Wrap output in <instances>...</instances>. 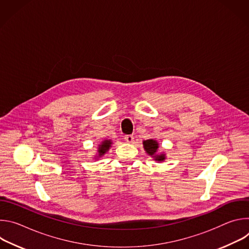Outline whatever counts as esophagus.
<instances>
[{"label": "esophagus", "instance_id": "obj_1", "mask_svg": "<svg viewBox=\"0 0 249 249\" xmlns=\"http://www.w3.org/2000/svg\"><path fill=\"white\" fill-rule=\"evenodd\" d=\"M124 139H125V141L127 142V143H129V144H132L133 142H134V136H132V135H126Z\"/></svg>", "mask_w": 249, "mask_h": 249}]
</instances>
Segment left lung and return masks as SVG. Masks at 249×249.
Instances as JSON below:
<instances>
[{
  "label": "left lung",
  "instance_id": "left-lung-1",
  "mask_svg": "<svg viewBox=\"0 0 249 249\" xmlns=\"http://www.w3.org/2000/svg\"><path fill=\"white\" fill-rule=\"evenodd\" d=\"M143 146H144V150L146 151V153L152 157L154 159V160L160 162L165 160L166 159V155L164 152L159 153V148H160V144L159 142L155 139H148L143 141Z\"/></svg>",
  "mask_w": 249,
  "mask_h": 249
}]
</instances>
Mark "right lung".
Returning a JSON list of instances; mask_svg holds the SVG:
<instances>
[{
  "label": "right lung",
  "instance_id": "obj_1",
  "mask_svg": "<svg viewBox=\"0 0 249 249\" xmlns=\"http://www.w3.org/2000/svg\"><path fill=\"white\" fill-rule=\"evenodd\" d=\"M111 145H112V141L109 140V139H105V140L101 141L100 144H98V146H97L96 155L93 157V159L98 160L99 158L104 156L106 153L109 151V149L111 148Z\"/></svg>",
  "mask_w": 249,
  "mask_h": 249
}]
</instances>
